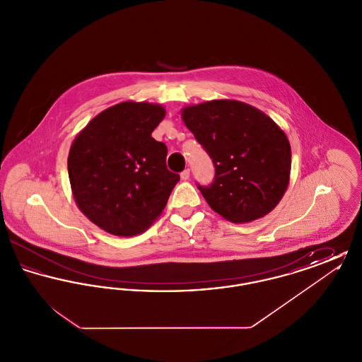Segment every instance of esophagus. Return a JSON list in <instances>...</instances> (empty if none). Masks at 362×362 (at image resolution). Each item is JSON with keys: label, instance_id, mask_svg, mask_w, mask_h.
Listing matches in <instances>:
<instances>
[{"label": "esophagus", "instance_id": "esophagus-1", "mask_svg": "<svg viewBox=\"0 0 362 362\" xmlns=\"http://www.w3.org/2000/svg\"><path fill=\"white\" fill-rule=\"evenodd\" d=\"M180 177H182V180H189V170H185L183 173H180Z\"/></svg>", "mask_w": 362, "mask_h": 362}]
</instances>
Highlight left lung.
Wrapping results in <instances>:
<instances>
[{"label":"left lung","mask_w":362,"mask_h":362,"mask_svg":"<svg viewBox=\"0 0 362 362\" xmlns=\"http://www.w3.org/2000/svg\"><path fill=\"white\" fill-rule=\"evenodd\" d=\"M182 118L214 165L210 185H197L226 220L248 223L270 213L288 189L292 152L285 133L250 104L211 100L183 108Z\"/></svg>","instance_id":"left-lung-1"}]
</instances>
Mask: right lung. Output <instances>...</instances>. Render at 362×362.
<instances>
[{"label":"right lung","mask_w":362,"mask_h":362,"mask_svg":"<svg viewBox=\"0 0 362 362\" xmlns=\"http://www.w3.org/2000/svg\"><path fill=\"white\" fill-rule=\"evenodd\" d=\"M164 117L157 104H117L95 117L71 144L68 173L77 206L108 233L144 232L180 179L167 168L165 144L152 137Z\"/></svg>","instance_id":"right-lung-1"}]
</instances>
